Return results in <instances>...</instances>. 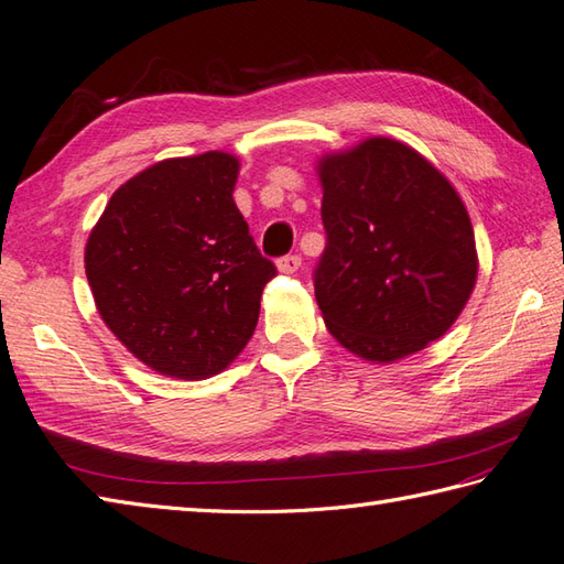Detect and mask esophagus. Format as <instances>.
Segmentation results:
<instances>
[{
	"instance_id": "34e87169",
	"label": "esophagus",
	"mask_w": 564,
	"mask_h": 564,
	"mask_svg": "<svg viewBox=\"0 0 564 564\" xmlns=\"http://www.w3.org/2000/svg\"><path fill=\"white\" fill-rule=\"evenodd\" d=\"M275 267H279L281 273H295L301 269V257H297V253H289V257H281L275 261Z\"/></svg>"
}]
</instances>
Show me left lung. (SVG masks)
Wrapping results in <instances>:
<instances>
[{
  "instance_id": "8db88e82",
  "label": "left lung",
  "mask_w": 564,
  "mask_h": 564,
  "mask_svg": "<svg viewBox=\"0 0 564 564\" xmlns=\"http://www.w3.org/2000/svg\"><path fill=\"white\" fill-rule=\"evenodd\" d=\"M327 247L315 297L341 347L389 364L443 337L477 283L455 187L415 149L371 137L317 163Z\"/></svg>"
}]
</instances>
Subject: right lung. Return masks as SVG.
<instances>
[{"instance_id": "obj_1", "label": "right lung", "mask_w": 564, "mask_h": 564, "mask_svg": "<svg viewBox=\"0 0 564 564\" xmlns=\"http://www.w3.org/2000/svg\"><path fill=\"white\" fill-rule=\"evenodd\" d=\"M239 159H165L117 187L85 245L105 325L173 379H209L247 347L275 267L235 205Z\"/></svg>"}]
</instances>
